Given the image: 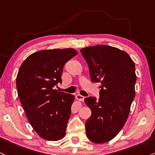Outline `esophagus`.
Here are the masks:
<instances>
[{"instance_id": "obj_1", "label": "esophagus", "mask_w": 155, "mask_h": 155, "mask_svg": "<svg viewBox=\"0 0 155 155\" xmlns=\"http://www.w3.org/2000/svg\"><path fill=\"white\" fill-rule=\"evenodd\" d=\"M76 98L79 101H84V97L83 96H81V95H80V94L76 95Z\"/></svg>"}]
</instances>
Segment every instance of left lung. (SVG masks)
<instances>
[{
    "mask_svg": "<svg viewBox=\"0 0 155 155\" xmlns=\"http://www.w3.org/2000/svg\"><path fill=\"white\" fill-rule=\"evenodd\" d=\"M93 82H98L100 98H84L91 115L85 123L87 136L96 143L113 139L124 126L135 96L137 79L133 60L115 47L96 45L81 48Z\"/></svg>",
    "mask_w": 155,
    "mask_h": 155,
    "instance_id": "1",
    "label": "left lung"
}]
</instances>
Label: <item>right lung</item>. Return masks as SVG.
Wrapping results in <instances>:
<instances>
[{
	"instance_id": "add662e5",
	"label": "right lung",
	"mask_w": 155,
	"mask_h": 155,
	"mask_svg": "<svg viewBox=\"0 0 155 155\" xmlns=\"http://www.w3.org/2000/svg\"><path fill=\"white\" fill-rule=\"evenodd\" d=\"M77 54L74 48L39 51L28 56L18 71L20 101L32 128L45 140H59L65 135L74 96L54 87L62 83L64 64Z\"/></svg>"
}]
</instances>
